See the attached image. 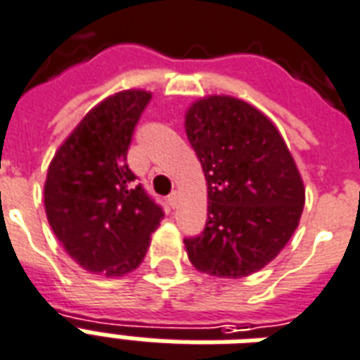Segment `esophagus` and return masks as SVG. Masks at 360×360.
Listing matches in <instances>:
<instances>
[{
  "mask_svg": "<svg viewBox=\"0 0 360 360\" xmlns=\"http://www.w3.org/2000/svg\"><path fill=\"white\" fill-rule=\"evenodd\" d=\"M168 204L169 207H177V204H179V192H172V194H169Z\"/></svg>",
  "mask_w": 360,
  "mask_h": 360,
  "instance_id": "1",
  "label": "esophagus"
}]
</instances>
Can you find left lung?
<instances>
[{
    "mask_svg": "<svg viewBox=\"0 0 360 360\" xmlns=\"http://www.w3.org/2000/svg\"><path fill=\"white\" fill-rule=\"evenodd\" d=\"M185 130L207 183V221L185 240L188 260L213 278L262 270L295 234L306 202L283 136L257 107L224 94L194 101Z\"/></svg>",
    "mask_w": 360,
    "mask_h": 360,
    "instance_id": "8db88e82",
    "label": "left lung"
}]
</instances>
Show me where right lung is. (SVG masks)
I'll return each instance as SVG.
<instances>
[{"label":"right lung","instance_id":"1","mask_svg":"<svg viewBox=\"0 0 360 360\" xmlns=\"http://www.w3.org/2000/svg\"><path fill=\"white\" fill-rule=\"evenodd\" d=\"M149 100L150 92L131 89L100 101L65 137L46 172L49 224L90 274L122 278L136 270L164 217L126 164Z\"/></svg>","mask_w":360,"mask_h":360}]
</instances>
